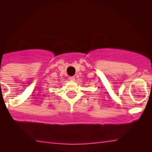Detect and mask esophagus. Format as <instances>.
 <instances>
[{"instance_id": "1", "label": "esophagus", "mask_w": 152, "mask_h": 152, "mask_svg": "<svg viewBox=\"0 0 152 152\" xmlns=\"http://www.w3.org/2000/svg\"><path fill=\"white\" fill-rule=\"evenodd\" d=\"M69 80H71V81H74V80H75L74 76H70V77H69Z\"/></svg>"}]
</instances>
